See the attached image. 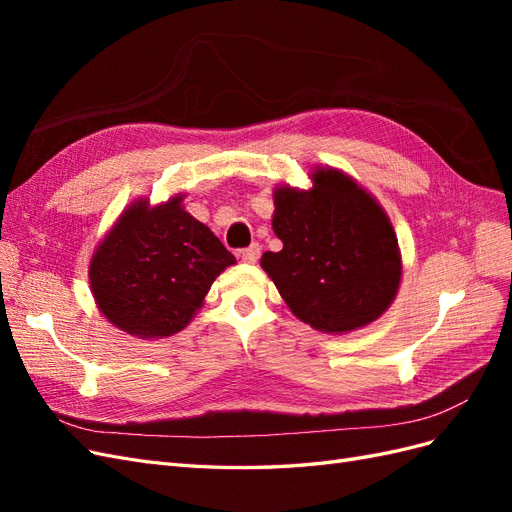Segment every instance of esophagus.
I'll use <instances>...</instances> for the list:
<instances>
[{"instance_id": "1", "label": "esophagus", "mask_w": 512, "mask_h": 512, "mask_svg": "<svg viewBox=\"0 0 512 512\" xmlns=\"http://www.w3.org/2000/svg\"><path fill=\"white\" fill-rule=\"evenodd\" d=\"M239 258L243 262H250V265H254V262H258V258H260V245L252 243L250 247H243V250L239 252Z\"/></svg>"}]
</instances>
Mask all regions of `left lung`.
<instances>
[{
    "instance_id": "obj_1",
    "label": "left lung",
    "mask_w": 512,
    "mask_h": 512,
    "mask_svg": "<svg viewBox=\"0 0 512 512\" xmlns=\"http://www.w3.org/2000/svg\"><path fill=\"white\" fill-rule=\"evenodd\" d=\"M273 230L282 252H265L292 314L314 329L346 333L374 322L395 299L401 258L380 205L339 170H318L314 188L275 190Z\"/></svg>"
}]
</instances>
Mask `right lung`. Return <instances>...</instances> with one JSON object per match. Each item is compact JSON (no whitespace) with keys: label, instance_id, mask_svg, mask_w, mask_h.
<instances>
[{"label":"right lung","instance_id":"add662e5","mask_svg":"<svg viewBox=\"0 0 512 512\" xmlns=\"http://www.w3.org/2000/svg\"><path fill=\"white\" fill-rule=\"evenodd\" d=\"M136 203L91 258L89 282L102 314L143 339L181 331L215 277L235 265L224 243L181 207Z\"/></svg>","mask_w":512,"mask_h":512}]
</instances>
